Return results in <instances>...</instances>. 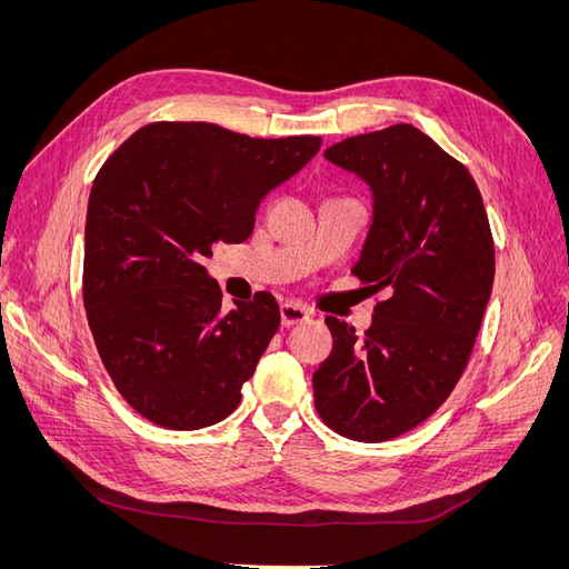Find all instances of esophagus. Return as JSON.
I'll use <instances>...</instances> for the list:
<instances>
[{"instance_id":"esophagus-1","label":"esophagus","mask_w":569,"mask_h":569,"mask_svg":"<svg viewBox=\"0 0 569 569\" xmlns=\"http://www.w3.org/2000/svg\"><path fill=\"white\" fill-rule=\"evenodd\" d=\"M308 318H311V313H308L301 303L287 301V303H282V306H280V320H282V325H284V327L301 325V322H306Z\"/></svg>"}]
</instances>
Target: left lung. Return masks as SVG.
Wrapping results in <instances>:
<instances>
[{
    "label": "left lung",
    "mask_w": 569,
    "mask_h": 569,
    "mask_svg": "<svg viewBox=\"0 0 569 569\" xmlns=\"http://www.w3.org/2000/svg\"><path fill=\"white\" fill-rule=\"evenodd\" d=\"M372 189V226L353 266L372 295L370 330L327 316L332 353L313 375L316 410L337 435L389 441L449 399L493 284V237L470 170L399 123L325 151Z\"/></svg>",
    "instance_id": "8db88e82"
}]
</instances>
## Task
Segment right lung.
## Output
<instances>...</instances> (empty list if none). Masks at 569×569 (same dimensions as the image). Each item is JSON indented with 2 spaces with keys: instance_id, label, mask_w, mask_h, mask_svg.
<instances>
[{
  "instance_id": "obj_1",
  "label": "right lung",
  "mask_w": 569,
  "mask_h": 569,
  "mask_svg": "<svg viewBox=\"0 0 569 569\" xmlns=\"http://www.w3.org/2000/svg\"><path fill=\"white\" fill-rule=\"evenodd\" d=\"M320 144L313 134L261 140L159 120L99 168L82 301L113 387L149 422L189 432L226 420L242 401L280 308L256 291L222 316L220 287L201 263L216 242H244L261 199Z\"/></svg>"
}]
</instances>
